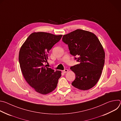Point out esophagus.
<instances>
[{"label":"esophagus","instance_id":"esophagus-1","mask_svg":"<svg viewBox=\"0 0 121 121\" xmlns=\"http://www.w3.org/2000/svg\"><path fill=\"white\" fill-rule=\"evenodd\" d=\"M68 71V69H65L63 71H62V72L64 73H65L66 72H67Z\"/></svg>","mask_w":121,"mask_h":121}]
</instances>
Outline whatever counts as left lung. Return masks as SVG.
<instances>
[{"mask_svg":"<svg viewBox=\"0 0 121 121\" xmlns=\"http://www.w3.org/2000/svg\"><path fill=\"white\" fill-rule=\"evenodd\" d=\"M62 41L68 45L71 55L78 64L70 69L76 75L72 83L74 87L88 90L97 84L101 76L105 61V52L99 39L92 32L78 29L65 35Z\"/></svg>","mask_w":121,"mask_h":121,"instance_id":"left-lung-1","label":"left lung"}]
</instances>
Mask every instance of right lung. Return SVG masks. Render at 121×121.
<instances>
[{
  "instance_id": "add662e5",
  "label": "right lung",
  "mask_w": 121,
  "mask_h": 121,
  "mask_svg": "<svg viewBox=\"0 0 121 121\" xmlns=\"http://www.w3.org/2000/svg\"><path fill=\"white\" fill-rule=\"evenodd\" d=\"M62 35H56L44 32L30 34L22 46L19 60L23 76L35 91L42 94L52 92L56 88L61 71L46 67L48 54L60 41Z\"/></svg>"
}]
</instances>
